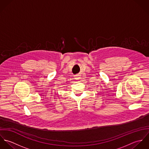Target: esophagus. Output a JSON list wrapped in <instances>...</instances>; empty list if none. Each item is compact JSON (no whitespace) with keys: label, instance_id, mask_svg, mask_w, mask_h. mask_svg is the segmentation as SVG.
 I'll return each instance as SVG.
<instances>
[{"label":"esophagus","instance_id":"esophagus-1","mask_svg":"<svg viewBox=\"0 0 149 149\" xmlns=\"http://www.w3.org/2000/svg\"><path fill=\"white\" fill-rule=\"evenodd\" d=\"M75 79H76V80H79L80 79V76H79V75H76V76H75Z\"/></svg>","mask_w":149,"mask_h":149}]
</instances>
